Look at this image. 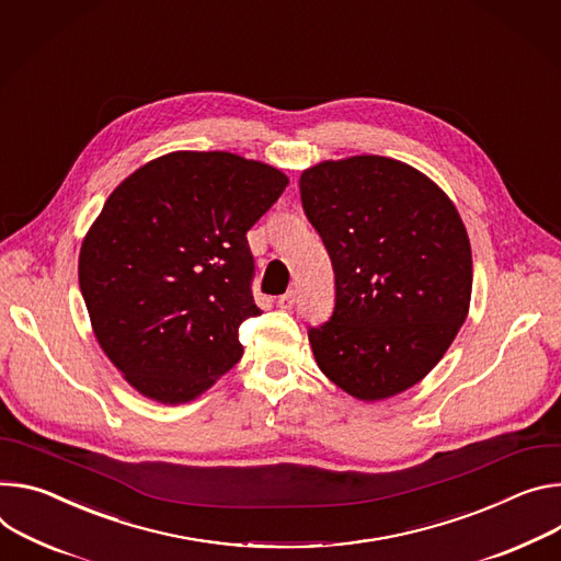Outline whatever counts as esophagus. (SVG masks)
<instances>
[{"label": "esophagus", "mask_w": 561, "mask_h": 561, "mask_svg": "<svg viewBox=\"0 0 561 561\" xmlns=\"http://www.w3.org/2000/svg\"><path fill=\"white\" fill-rule=\"evenodd\" d=\"M295 299H297V297H295V290H288L286 295H282V297L277 299V307H279V309H293V307H295Z\"/></svg>", "instance_id": "1"}]
</instances>
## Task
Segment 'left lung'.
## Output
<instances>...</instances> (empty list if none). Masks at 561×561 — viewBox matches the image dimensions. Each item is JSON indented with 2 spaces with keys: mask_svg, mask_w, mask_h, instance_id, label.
Wrapping results in <instances>:
<instances>
[{
  "mask_svg": "<svg viewBox=\"0 0 561 561\" xmlns=\"http://www.w3.org/2000/svg\"><path fill=\"white\" fill-rule=\"evenodd\" d=\"M301 206L335 273V309L309 329L322 374L374 402L421 382L466 322L472 250L449 196L387 157L322 161L299 176Z\"/></svg>",
  "mask_w": 561,
  "mask_h": 561,
  "instance_id": "left-lung-1",
  "label": "left lung"
}]
</instances>
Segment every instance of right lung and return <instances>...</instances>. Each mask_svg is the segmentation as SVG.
<instances>
[{
    "label": "right lung",
    "mask_w": 561,
    "mask_h": 561,
    "mask_svg": "<svg viewBox=\"0 0 561 561\" xmlns=\"http://www.w3.org/2000/svg\"><path fill=\"white\" fill-rule=\"evenodd\" d=\"M286 185L230 151H172L110 194L78 277L100 348L138 393L190 402L239 363V327L262 313L245 232Z\"/></svg>",
    "instance_id": "right-lung-1"
}]
</instances>
